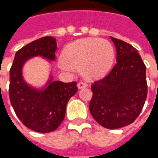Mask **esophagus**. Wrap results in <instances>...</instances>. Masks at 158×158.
<instances>
[{
	"instance_id": "1",
	"label": "esophagus",
	"mask_w": 158,
	"mask_h": 158,
	"mask_svg": "<svg viewBox=\"0 0 158 158\" xmlns=\"http://www.w3.org/2000/svg\"><path fill=\"white\" fill-rule=\"evenodd\" d=\"M87 86V84L84 81H81L77 84V87L78 89H81V88H84V87H86Z\"/></svg>"
}]
</instances>
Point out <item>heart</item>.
Segmentation results:
<instances>
[{"label": "heart", "instance_id": "b5f03b06", "mask_svg": "<svg viewBox=\"0 0 158 158\" xmlns=\"http://www.w3.org/2000/svg\"><path fill=\"white\" fill-rule=\"evenodd\" d=\"M115 52L113 45L105 40L87 38L69 44L60 61L63 70H80L88 79L102 77L113 65Z\"/></svg>", "mask_w": 158, "mask_h": 158}]
</instances>
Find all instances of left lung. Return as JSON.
Segmentation results:
<instances>
[{
	"mask_svg": "<svg viewBox=\"0 0 158 158\" xmlns=\"http://www.w3.org/2000/svg\"><path fill=\"white\" fill-rule=\"evenodd\" d=\"M116 48L117 63L110 73L91 85L90 112L106 129L129 125L140 114L147 95L146 66L138 50L110 37Z\"/></svg>",
	"mask_w": 158,
	"mask_h": 158,
	"instance_id": "left-lung-1",
	"label": "left lung"
}]
</instances>
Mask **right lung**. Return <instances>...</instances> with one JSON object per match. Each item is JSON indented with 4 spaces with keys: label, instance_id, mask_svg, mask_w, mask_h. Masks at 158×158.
Returning a JSON list of instances; mask_svg holds the SVG:
<instances>
[{
    "label": "right lung",
    "instance_id": "1",
    "mask_svg": "<svg viewBox=\"0 0 158 158\" xmlns=\"http://www.w3.org/2000/svg\"><path fill=\"white\" fill-rule=\"evenodd\" d=\"M57 43L54 38L46 36L29 43L18 50L10 70L9 96L17 117L27 128L38 133L54 131L65 117L69 99L77 91L76 81H52L47 87L36 90L23 79L22 68L32 57L42 56L54 61Z\"/></svg>",
    "mask_w": 158,
    "mask_h": 158
}]
</instances>
